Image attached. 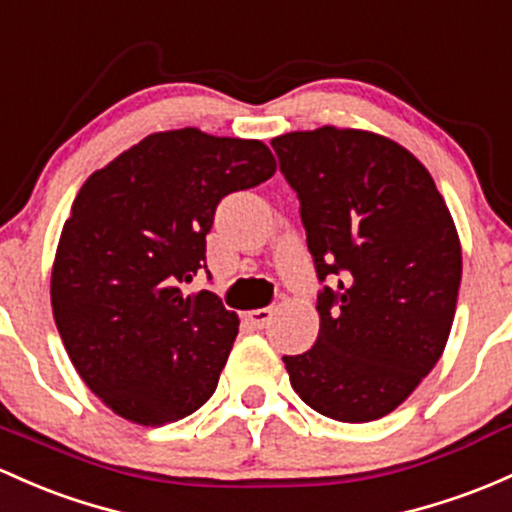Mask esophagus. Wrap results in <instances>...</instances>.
Wrapping results in <instances>:
<instances>
[{
  "label": "esophagus",
  "mask_w": 512,
  "mask_h": 512,
  "mask_svg": "<svg viewBox=\"0 0 512 512\" xmlns=\"http://www.w3.org/2000/svg\"><path fill=\"white\" fill-rule=\"evenodd\" d=\"M272 316L274 308H255V311L245 313V320L250 325H255V328H267V325L272 323Z\"/></svg>",
  "instance_id": "34e87169"
}]
</instances>
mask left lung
<instances>
[{
  "instance_id": "1",
  "label": "left lung",
  "mask_w": 512,
  "mask_h": 512,
  "mask_svg": "<svg viewBox=\"0 0 512 512\" xmlns=\"http://www.w3.org/2000/svg\"><path fill=\"white\" fill-rule=\"evenodd\" d=\"M320 282L316 345L284 357L301 401L340 423L396 411L445 352L462 245L430 172L396 140L320 126L272 140Z\"/></svg>"
}]
</instances>
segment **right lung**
I'll use <instances>...</instances> for the list:
<instances>
[{
	"label": "right lung",
	"mask_w": 512,
	"mask_h": 512,
	"mask_svg": "<svg viewBox=\"0 0 512 512\" xmlns=\"http://www.w3.org/2000/svg\"><path fill=\"white\" fill-rule=\"evenodd\" d=\"M274 172L262 140L177 128L143 138L82 184L50 303L77 374L116 415L160 428L216 391L240 320L213 291L184 286L206 267L218 201Z\"/></svg>",
	"instance_id": "obj_1"
}]
</instances>
